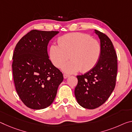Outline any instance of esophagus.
Segmentation results:
<instances>
[{"mask_svg": "<svg viewBox=\"0 0 132 132\" xmlns=\"http://www.w3.org/2000/svg\"><path fill=\"white\" fill-rule=\"evenodd\" d=\"M69 76H70L69 75H66V74H64L63 75L64 79H67V78H68V77H69Z\"/></svg>", "mask_w": 132, "mask_h": 132, "instance_id": "34e87169", "label": "esophagus"}]
</instances>
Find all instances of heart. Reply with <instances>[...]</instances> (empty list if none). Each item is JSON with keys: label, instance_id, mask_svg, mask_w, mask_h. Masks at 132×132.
<instances>
[{"label": "heart", "instance_id": "b5f03b06", "mask_svg": "<svg viewBox=\"0 0 132 132\" xmlns=\"http://www.w3.org/2000/svg\"><path fill=\"white\" fill-rule=\"evenodd\" d=\"M59 45L50 47V58L53 64L60 68L69 58L71 60L62 66L68 73H74L80 70L86 72L95 67L101 55V46L90 36L75 32L64 35L58 39Z\"/></svg>", "mask_w": 132, "mask_h": 132}]
</instances>
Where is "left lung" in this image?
<instances>
[{
  "label": "left lung",
  "mask_w": 132,
  "mask_h": 132,
  "mask_svg": "<svg viewBox=\"0 0 132 132\" xmlns=\"http://www.w3.org/2000/svg\"><path fill=\"white\" fill-rule=\"evenodd\" d=\"M100 39L101 55L94 68L78 75V83L75 89L76 100L81 107L94 109L108 99L116 85L118 62L112 41L105 34L95 30Z\"/></svg>",
  "instance_id": "1"
}]
</instances>
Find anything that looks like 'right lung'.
<instances>
[{"label": "right lung", "mask_w": 132, "mask_h": 132, "mask_svg": "<svg viewBox=\"0 0 132 132\" xmlns=\"http://www.w3.org/2000/svg\"><path fill=\"white\" fill-rule=\"evenodd\" d=\"M59 33L31 30L14 49L12 70L16 92L25 105L32 109L51 105L63 80L62 73L52 63L47 53L48 43Z\"/></svg>", "instance_id": "obj_1"}]
</instances>
